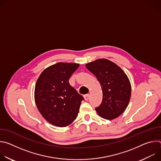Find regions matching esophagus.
Listing matches in <instances>:
<instances>
[{"label":"esophagus","mask_w":161,"mask_h":161,"mask_svg":"<svg viewBox=\"0 0 161 161\" xmlns=\"http://www.w3.org/2000/svg\"><path fill=\"white\" fill-rule=\"evenodd\" d=\"M89 97H90V95L89 94H86L84 96V99L85 101H88L89 99Z\"/></svg>","instance_id":"34e87169"}]
</instances>
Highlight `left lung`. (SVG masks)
Here are the masks:
<instances>
[{
  "instance_id": "1",
  "label": "left lung",
  "mask_w": 161,
  "mask_h": 161,
  "mask_svg": "<svg viewBox=\"0 0 161 161\" xmlns=\"http://www.w3.org/2000/svg\"><path fill=\"white\" fill-rule=\"evenodd\" d=\"M85 66L101 85L102 103L96 108L98 114L108 120L117 118L127 108L131 96L127 76L116 64L105 58L97 59Z\"/></svg>"
}]
</instances>
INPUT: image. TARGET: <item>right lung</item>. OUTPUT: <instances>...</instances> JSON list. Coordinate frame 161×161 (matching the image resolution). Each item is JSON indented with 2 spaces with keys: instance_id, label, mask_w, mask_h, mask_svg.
Here are the masks:
<instances>
[{
  "instance_id": "obj_1",
  "label": "right lung",
  "mask_w": 161,
  "mask_h": 161,
  "mask_svg": "<svg viewBox=\"0 0 161 161\" xmlns=\"http://www.w3.org/2000/svg\"><path fill=\"white\" fill-rule=\"evenodd\" d=\"M79 64L58 62L41 73L35 86L34 98L43 118L57 127H66L76 119L84 98L69 83Z\"/></svg>"
}]
</instances>
